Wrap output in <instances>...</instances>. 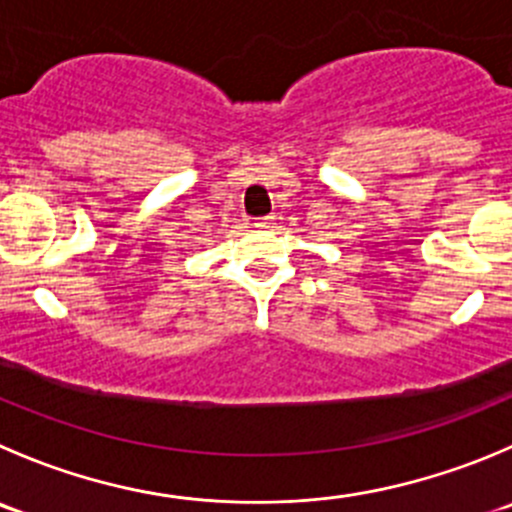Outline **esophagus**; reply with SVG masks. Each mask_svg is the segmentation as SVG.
<instances>
[{
  "mask_svg": "<svg viewBox=\"0 0 512 512\" xmlns=\"http://www.w3.org/2000/svg\"><path fill=\"white\" fill-rule=\"evenodd\" d=\"M257 227H270V225H275V215H267V217H262L260 222H255Z\"/></svg>",
  "mask_w": 512,
  "mask_h": 512,
  "instance_id": "obj_1",
  "label": "esophagus"
}]
</instances>
